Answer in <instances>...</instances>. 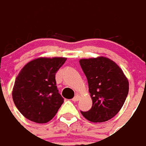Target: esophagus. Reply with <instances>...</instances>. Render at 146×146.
Wrapping results in <instances>:
<instances>
[{"mask_svg":"<svg viewBox=\"0 0 146 146\" xmlns=\"http://www.w3.org/2000/svg\"><path fill=\"white\" fill-rule=\"evenodd\" d=\"M80 99V97H79V95H75V97L73 98V99H72V101H74V102H76V101H78V100Z\"/></svg>","mask_w":146,"mask_h":146,"instance_id":"34e87169","label":"esophagus"}]
</instances>
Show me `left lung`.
Masks as SVG:
<instances>
[{"label":"left lung","mask_w":146,"mask_h":146,"mask_svg":"<svg viewBox=\"0 0 146 146\" xmlns=\"http://www.w3.org/2000/svg\"><path fill=\"white\" fill-rule=\"evenodd\" d=\"M79 64L89 85L92 108L82 111L93 123L105 122L113 118L124 104L129 82L123 71L114 61L104 56L81 59Z\"/></svg>","instance_id":"left-lung-1"}]
</instances>
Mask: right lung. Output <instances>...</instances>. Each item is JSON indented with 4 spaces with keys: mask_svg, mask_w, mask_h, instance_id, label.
I'll list each match as a JSON object with an SVG mask.
<instances>
[{
    "mask_svg": "<svg viewBox=\"0 0 146 146\" xmlns=\"http://www.w3.org/2000/svg\"><path fill=\"white\" fill-rule=\"evenodd\" d=\"M64 57H40L27 63L19 71L12 90V99L21 114L38 123L54 117L64 103L56 82V73Z\"/></svg>",
    "mask_w": 146,
    "mask_h": 146,
    "instance_id": "1",
    "label": "right lung"
}]
</instances>
